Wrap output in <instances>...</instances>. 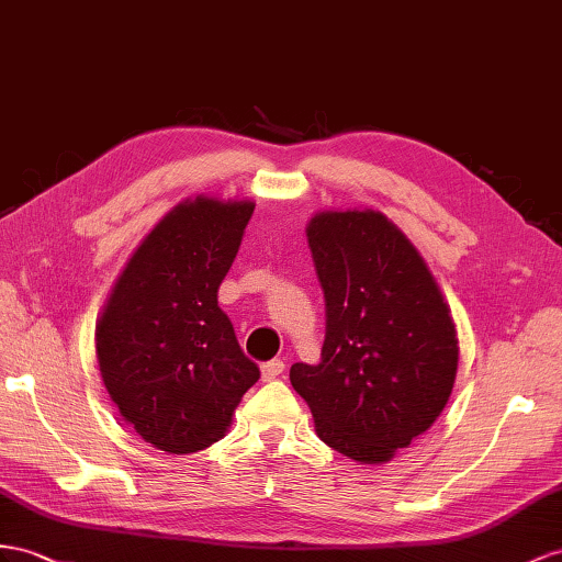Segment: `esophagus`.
Returning a JSON list of instances; mask_svg holds the SVG:
<instances>
[{"label":"esophagus","instance_id":"esophagus-1","mask_svg":"<svg viewBox=\"0 0 562 562\" xmlns=\"http://www.w3.org/2000/svg\"><path fill=\"white\" fill-rule=\"evenodd\" d=\"M282 370H284V363L282 361H268V363H263L261 366V375H263V380L266 382H270V380H276V378H280L282 375Z\"/></svg>","mask_w":562,"mask_h":562}]
</instances>
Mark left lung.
<instances>
[{
    "instance_id": "1",
    "label": "left lung",
    "mask_w": 562,
    "mask_h": 562,
    "mask_svg": "<svg viewBox=\"0 0 562 562\" xmlns=\"http://www.w3.org/2000/svg\"><path fill=\"white\" fill-rule=\"evenodd\" d=\"M306 237L325 294V344L318 366H292V386L327 446L356 463H386L451 396V308L418 249L380 211L315 213Z\"/></svg>"
}]
</instances>
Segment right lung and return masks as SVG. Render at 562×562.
Returning a JSON list of instances; mask_svg holds the SVG:
<instances>
[{
	"instance_id": "obj_1",
	"label": "right lung",
	"mask_w": 562,
	"mask_h": 562,
	"mask_svg": "<svg viewBox=\"0 0 562 562\" xmlns=\"http://www.w3.org/2000/svg\"><path fill=\"white\" fill-rule=\"evenodd\" d=\"M254 201L199 194L142 239L97 323V361L123 420L166 453L225 437L261 378L218 306Z\"/></svg>"
}]
</instances>
